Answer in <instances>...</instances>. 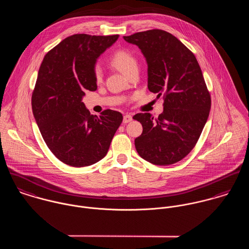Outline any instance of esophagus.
<instances>
[{
    "instance_id": "1",
    "label": "esophagus",
    "mask_w": 249,
    "mask_h": 249,
    "mask_svg": "<svg viewBox=\"0 0 249 249\" xmlns=\"http://www.w3.org/2000/svg\"><path fill=\"white\" fill-rule=\"evenodd\" d=\"M131 121H132V116H131V115L126 114V115H124V120H123V122H124V124H127V123H129V122H131Z\"/></svg>"
}]
</instances>
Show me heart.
Returning <instances> with one entry per match:
<instances>
[{
    "instance_id": "obj_1",
    "label": "heart",
    "mask_w": 249,
    "mask_h": 249,
    "mask_svg": "<svg viewBox=\"0 0 249 249\" xmlns=\"http://www.w3.org/2000/svg\"><path fill=\"white\" fill-rule=\"evenodd\" d=\"M110 63L112 66H114L116 69L122 71L125 75H127L130 71L137 68L138 66V62L134 54L124 49L116 51L111 56ZM94 77L98 82H100L103 78V71L99 66L95 67L94 69Z\"/></svg>"
}]
</instances>
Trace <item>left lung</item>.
<instances>
[{"label":"left lung","instance_id":"8db88e82","mask_svg":"<svg viewBox=\"0 0 249 249\" xmlns=\"http://www.w3.org/2000/svg\"><path fill=\"white\" fill-rule=\"evenodd\" d=\"M124 39L139 47L147 63V88L164 98V111L157 119L149 113L133 117L142 126L135 139L136 150L151 164H175L195 147L211 109L199 64L183 43L165 31L149 30Z\"/></svg>","mask_w":249,"mask_h":249}]
</instances>
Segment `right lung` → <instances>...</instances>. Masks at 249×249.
<instances>
[{"instance_id": "right-lung-1", "label": "right lung", "mask_w": 249, "mask_h": 249, "mask_svg": "<svg viewBox=\"0 0 249 249\" xmlns=\"http://www.w3.org/2000/svg\"><path fill=\"white\" fill-rule=\"evenodd\" d=\"M118 38L69 36L45 55L39 68L32 97L36 124L53 155L71 167L102 160L123 122L118 111L107 109L98 117L82 103L85 90H97L98 57Z\"/></svg>"}]
</instances>
